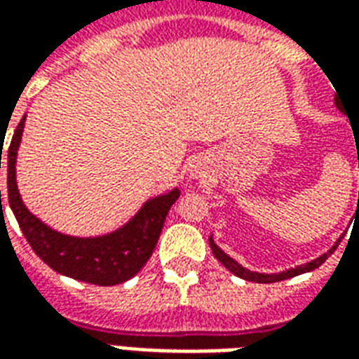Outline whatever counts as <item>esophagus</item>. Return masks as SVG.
Here are the masks:
<instances>
[{"mask_svg": "<svg viewBox=\"0 0 359 359\" xmlns=\"http://www.w3.org/2000/svg\"><path fill=\"white\" fill-rule=\"evenodd\" d=\"M190 177L192 179H202V177H205V172H203L202 167H192L190 169Z\"/></svg>", "mask_w": 359, "mask_h": 359, "instance_id": "1", "label": "esophagus"}]
</instances>
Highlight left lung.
<instances>
[{
    "label": "left lung",
    "mask_w": 359,
    "mask_h": 359,
    "mask_svg": "<svg viewBox=\"0 0 359 359\" xmlns=\"http://www.w3.org/2000/svg\"><path fill=\"white\" fill-rule=\"evenodd\" d=\"M334 105L339 107L337 97H334ZM358 167H359V161H358ZM358 205H359V192H358ZM355 210H358V208H355ZM342 236H344V234H342ZM342 236H339V238H337V242L332 244L331 248L327 250L325 254H321L319 257H316V259H311V262H308V264H302V265H296V267H290V269H286V271H278V273H257V271L246 269L244 265H241L238 262H236V259H233V257L229 256V254H225L223 250L219 248L217 244H215V241H213V234L210 236V246H211V252H213V256L217 257L219 262L225 265L226 269L231 271V273H234L236 277L244 278V280H252V283H277V280H285V278L296 277V275H302V273H309V271L317 269V267L323 264L325 259H327V257L331 256L332 252L337 250V246H339L340 241H342Z\"/></svg>",
    "instance_id": "left-lung-1"
}]
</instances>
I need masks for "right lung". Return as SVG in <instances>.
<instances>
[{
  "instance_id": "obj_1",
  "label": "right lung",
  "mask_w": 359,
  "mask_h": 359,
  "mask_svg": "<svg viewBox=\"0 0 359 359\" xmlns=\"http://www.w3.org/2000/svg\"><path fill=\"white\" fill-rule=\"evenodd\" d=\"M27 115L20 118L7 148V196L20 231L42 262L65 277L90 285L113 286L133 278L146 265L156 248L171 205L179 200L177 187L163 194L151 196L142 203L133 217L115 231L100 236H73L55 231L36 217L20 198L17 187V156H19ZM4 140V138H1ZM1 169V151H0ZM1 205V190H0Z\"/></svg>"
}]
</instances>
